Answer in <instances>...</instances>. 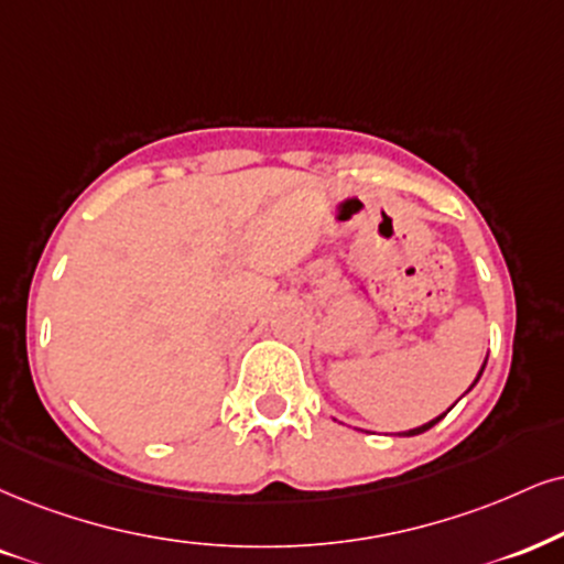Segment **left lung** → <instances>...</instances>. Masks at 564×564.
<instances>
[{"label":"left lung","instance_id":"obj_1","mask_svg":"<svg viewBox=\"0 0 564 564\" xmlns=\"http://www.w3.org/2000/svg\"><path fill=\"white\" fill-rule=\"evenodd\" d=\"M484 366H486V364H484ZM484 366H481V371H478V377H481V373H484ZM478 377H476V381H478ZM476 381H474V384H476ZM444 415H447V413H444ZM444 415H440V419H434V421H429V423H423V426H419V429H410V431H405V436L423 434V431H429L431 426H436V423H440V421L444 419Z\"/></svg>","mask_w":564,"mask_h":564}]
</instances>
